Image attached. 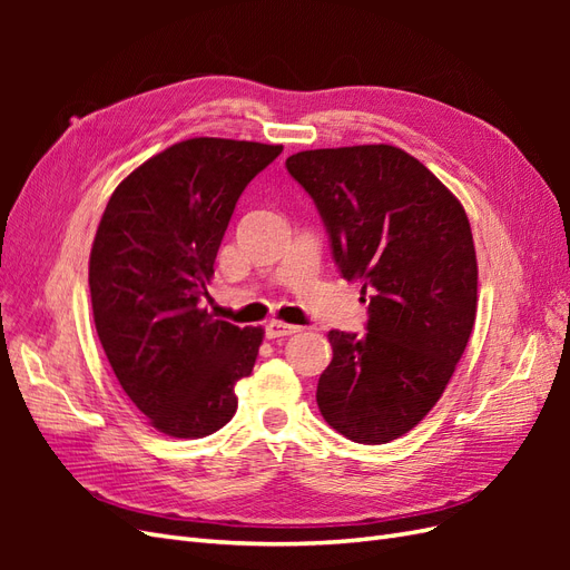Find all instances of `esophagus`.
<instances>
[{"label": "esophagus", "instance_id": "34e87169", "mask_svg": "<svg viewBox=\"0 0 570 570\" xmlns=\"http://www.w3.org/2000/svg\"><path fill=\"white\" fill-rule=\"evenodd\" d=\"M299 331H302L299 325L283 323V321H271V323H266V337H268V340L287 337V335H295V333H299Z\"/></svg>", "mask_w": 570, "mask_h": 570}]
</instances>
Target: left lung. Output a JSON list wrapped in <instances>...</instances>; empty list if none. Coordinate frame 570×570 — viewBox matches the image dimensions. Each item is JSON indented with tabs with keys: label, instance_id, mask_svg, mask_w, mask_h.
<instances>
[{
	"label": "left lung",
	"instance_id": "left-lung-1",
	"mask_svg": "<svg viewBox=\"0 0 570 570\" xmlns=\"http://www.w3.org/2000/svg\"><path fill=\"white\" fill-rule=\"evenodd\" d=\"M289 176L316 202L344 281L361 283L368 333L331 331L333 361L316 402L358 444H385L438 404L469 344L478 262L469 216L400 147L306 149Z\"/></svg>",
	"mask_w": 570,
	"mask_h": 570
}]
</instances>
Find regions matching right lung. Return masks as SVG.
I'll return each instance as SVG.
<instances>
[{
  "instance_id": "right-lung-1",
  "label": "right lung",
  "mask_w": 570,
  "mask_h": 570,
  "mask_svg": "<svg viewBox=\"0 0 570 570\" xmlns=\"http://www.w3.org/2000/svg\"><path fill=\"white\" fill-rule=\"evenodd\" d=\"M283 145L189 137L118 183L90 252L101 347L159 433L197 440L237 411L264 327L214 318L202 299L235 204Z\"/></svg>"
}]
</instances>
